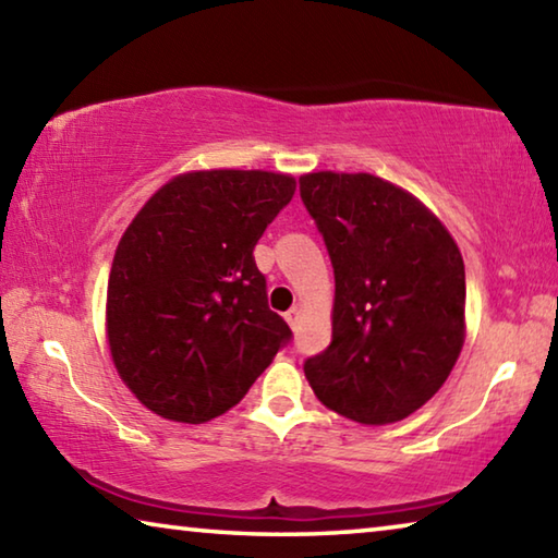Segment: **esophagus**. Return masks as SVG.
Returning a JSON list of instances; mask_svg holds the SVG:
<instances>
[{"instance_id":"1","label":"esophagus","mask_w":558,"mask_h":558,"mask_svg":"<svg viewBox=\"0 0 558 558\" xmlns=\"http://www.w3.org/2000/svg\"><path fill=\"white\" fill-rule=\"evenodd\" d=\"M286 319H288V325L292 329H298V325H300V307H290L288 313H286Z\"/></svg>"}]
</instances>
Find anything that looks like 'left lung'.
Here are the masks:
<instances>
[{"instance_id": "1", "label": "left lung", "mask_w": 558, "mask_h": 558, "mask_svg": "<svg viewBox=\"0 0 558 558\" xmlns=\"http://www.w3.org/2000/svg\"><path fill=\"white\" fill-rule=\"evenodd\" d=\"M300 196L335 268L332 344L305 362L319 401L364 426L409 418L465 344V266L426 204L369 172H310Z\"/></svg>"}]
</instances>
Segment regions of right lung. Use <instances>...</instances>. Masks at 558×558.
<instances>
[{
	"instance_id": "obj_1",
	"label": "right lung",
	"mask_w": 558,
	"mask_h": 558,
	"mask_svg": "<svg viewBox=\"0 0 558 558\" xmlns=\"http://www.w3.org/2000/svg\"><path fill=\"white\" fill-rule=\"evenodd\" d=\"M292 194V174L194 169L159 186L130 221L108 278L106 337L145 409L211 421L288 342L253 248Z\"/></svg>"
}]
</instances>
